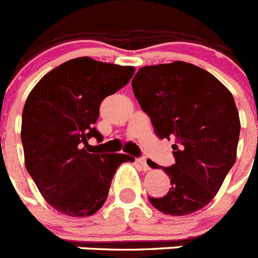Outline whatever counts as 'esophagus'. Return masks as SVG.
Segmentation results:
<instances>
[{
	"label": "esophagus",
	"instance_id": "34e87169",
	"mask_svg": "<svg viewBox=\"0 0 258 258\" xmlns=\"http://www.w3.org/2000/svg\"><path fill=\"white\" fill-rule=\"evenodd\" d=\"M136 162L138 165H141V167L143 169V171H148V170H150V166H148V164H147V160H146L145 157H138L136 160Z\"/></svg>",
	"mask_w": 258,
	"mask_h": 258
}]
</instances>
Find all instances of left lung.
<instances>
[{
  "mask_svg": "<svg viewBox=\"0 0 258 258\" xmlns=\"http://www.w3.org/2000/svg\"><path fill=\"white\" fill-rule=\"evenodd\" d=\"M132 87L158 138L175 141V164L161 167L170 190L148 200L171 216L203 209L237 158L240 121L233 94L209 72L183 61L141 68Z\"/></svg>",
  "mask_w": 258,
  "mask_h": 258,
  "instance_id": "1",
  "label": "left lung"
}]
</instances>
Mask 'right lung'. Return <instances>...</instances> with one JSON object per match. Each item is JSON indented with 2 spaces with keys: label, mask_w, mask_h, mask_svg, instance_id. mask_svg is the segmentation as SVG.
<instances>
[{
  "label": "right lung",
  "mask_w": 258,
  "mask_h": 258,
  "mask_svg": "<svg viewBox=\"0 0 258 258\" xmlns=\"http://www.w3.org/2000/svg\"><path fill=\"white\" fill-rule=\"evenodd\" d=\"M133 74V66L73 58L44 75L28 96L21 119L25 167L61 214L84 217L98 211L117 167L134 160L124 153H96L88 145L91 138L103 139L94 127L101 102Z\"/></svg>",
  "instance_id": "add662e5"
}]
</instances>
